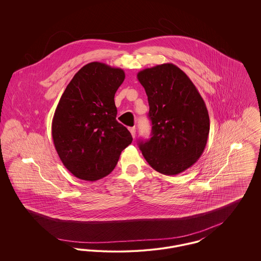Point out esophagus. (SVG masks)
Returning a JSON list of instances; mask_svg holds the SVG:
<instances>
[{
    "mask_svg": "<svg viewBox=\"0 0 261 261\" xmlns=\"http://www.w3.org/2000/svg\"><path fill=\"white\" fill-rule=\"evenodd\" d=\"M129 131H130L132 137L135 138V136H136V128H135V127H130V128H129Z\"/></svg>",
    "mask_w": 261,
    "mask_h": 261,
    "instance_id": "obj_1",
    "label": "esophagus"
}]
</instances>
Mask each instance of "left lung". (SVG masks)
I'll list each match as a JSON object with an SVG mask.
<instances>
[{"label":"left lung","mask_w":261,"mask_h":261,"mask_svg":"<svg viewBox=\"0 0 261 261\" xmlns=\"http://www.w3.org/2000/svg\"><path fill=\"white\" fill-rule=\"evenodd\" d=\"M137 78L149 100L151 135L139 141L149 165L164 175L185 171L199 160L207 143L210 116L191 79L172 63L141 70Z\"/></svg>","instance_id":"left-lung-1"}]
</instances>
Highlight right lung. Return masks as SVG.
<instances>
[{
  "mask_svg": "<svg viewBox=\"0 0 261 261\" xmlns=\"http://www.w3.org/2000/svg\"><path fill=\"white\" fill-rule=\"evenodd\" d=\"M121 68L90 62L73 76L51 122L55 148L66 169L85 181L106 177L132 143L117 122L114 95L124 81Z\"/></svg>",
  "mask_w": 261,
  "mask_h": 261,
  "instance_id": "obj_1",
  "label": "right lung"
}]
</instances>
